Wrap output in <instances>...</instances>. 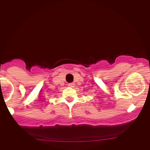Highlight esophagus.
<instances>
[{
  "instance_id": "1",
  "label": "esophagus",
  "mask_w": 150,
  "mask_h": 150,
  "mask_svg": "<svg viewBox=\"0 0 150 150\" xmlns=\"http://www.w3.org/2000/svg\"><path fill=\"white\" fill-rule=\"evenodd\" d=\"M68 87H75V84L73 83V82H72V83H69L68 84Z\"/></svg>"
}]
</instances>
